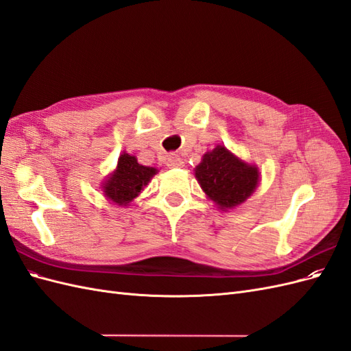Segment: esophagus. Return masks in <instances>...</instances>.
<instances>
[{"mask_svg": "<svg viewBox=\"0 0 351 351\" xmlns=\"http://www.w3.org/2000/svg\"><path fill=\"white\" fill-rule=\"evenodd\" d=\"M167 167L168 168H180V167H183V159L180 158L178 155H176V154L168 155V158H167Z\"/></svg>", "mask_w": 351, "mask_h": 351, "instance_id": "obj_1", "label": "esophagus"}]
</instances>
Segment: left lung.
Instances as JSON below:
<instances>
[{
	"label": "left lung",
	"mask_w": 351,
	"mask_h": 351,
	"mask_svg": "<svg viewBox=\"0 0 351 351\" xmlns=\"http://www.w3.org/2000/svg\"><path fill=\"white\" fill-rule=\"evenodd\" d=\"M196 178L204 192L221 208H232L246 200L258 184V169L241 162L224 146L204 155L196 167Z\"/></svg>",
	"instance_id": "left-lung-1"
}]
</instances>
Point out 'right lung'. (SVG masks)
I'll return each instance as SVG.
<instances>
[{"label":"right lung","instance_id":"obj_1","mask_svg":"<svg viewBox=\"0 0 351 351\" xmlns=\"http://www.w3.org/2000/svg\"><path fill=\"white\" fill-rule=\"evenodd\" d=\"M156 173L155 168L143 167L129 154H123L114 174L104 186L105 196L119 205H125L141 193L143 186Z\"/></svg>","mask_w":351,"mask_h":351}]
</instances>
